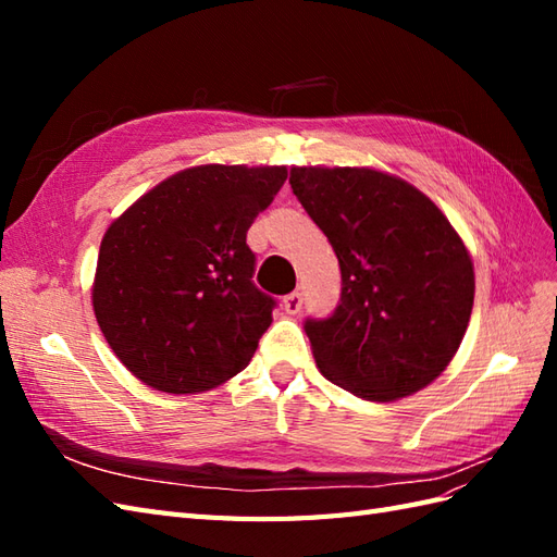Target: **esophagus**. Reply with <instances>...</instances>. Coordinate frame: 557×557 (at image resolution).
<instances>
[{
	"instance_id": "obj_1",
	"label": "esophagus",
	"mask_w": 557,
	"mask_h": 557,
	"mask_svg": "<svg viewBox=\"0 0 557 557\" xmlns=\"http://www.w3.org/2000/svg\"><path fill=\"white\" fill-rule=\"evenodd\" d=\"M282 306H285V311L287 313H299L301 311V306H304V297H301V292H292V294H287L285 299H282Z\"/></svg>"
}]
</instances>
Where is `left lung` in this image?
<instances>
[{
  "label": "left lung",
  "instance_id": "1",
  "mask_svg": "<svg viewBox=\"0 0 557 557\" xmlns=\"http://www.w3.org/2000/svg\"><path fill=\"white\" fill-rule=\"evenodd\" d=\"M292 191L339 260L327 318H306L318 369L347 393L393 401L445 371L467 333L474 268L431 198L366 168H292Z\"/></svg>",
  "mask_w": 557,
  "mask_h": 557
}]
</instances>
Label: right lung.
<instances>
[{
  "instance_id": "obj_1",
  "label": "right lung",
  "mask_w": 557,
  "mask_h": 557,
  "mask_svg": "<svg viewBox=\"0 0 557 557\" xmlns=\"http://www.w3.org/2000/svg\"><path fill=\"white\" fill-rule=\"evenodd\" d=\"M287 168L206 164L170 176L104 232L92 309L112 351L162 393L246 369L277 301L253 285L246 232Z\"/></svg>"
}]
</instances>
